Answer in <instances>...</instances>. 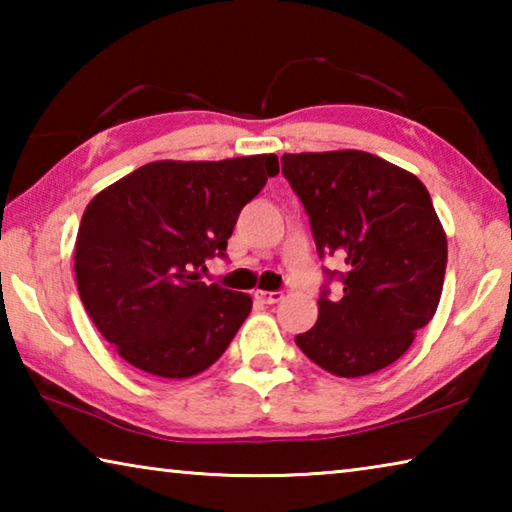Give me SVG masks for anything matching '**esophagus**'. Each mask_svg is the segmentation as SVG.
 I'll return each instance as SVG.
<instances>
[{"label": "esophagus", "instance_id": "obj_1", "mask_svg": "<svg viewBox=\"0 0 512 512\" xmlns=\"http://www.w3.org/2000/svg\"><path fill=\"white\" fill-rule=\"evenodd\" d=\"M255 298L262 302V305H275V302H280L284 298L282 291H262L257 289L255 291Z\"/></svg>", "mask_w": 512, "mask_h": 512}]
</instances>
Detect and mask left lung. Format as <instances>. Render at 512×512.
I'll return each instance as SVG.
<instances>
[{
    "label": "left lung",
    "mask_w": 512,
    "mask_h": 512,
    "mask_svg": "<svg viewBox=\"0 0 512 512\" xmlns=\"http://www.w3.org/2000/svg\"><path fill=\"white\" fill-rule=\"evenodd\" d=\"M320 255L345 262L343 296L318 298L298 348L336 377H366L411 348L443 293L447 237L418 176L366 151L284 153Z\"/></svg>",
    "instance_id": "8db88e82"
}]
</instances>
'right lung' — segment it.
Returning a JSON list of instances; mask_svg holds the SVG:
<instances>
[{
  "mask_svg": "<svg viewBox=\"0 0 512 512\" xmlns=\"http://www.w3.org/2000/svg\"><path fill=\"white\" fill-rule=\"evenodd\" d=\"M277 173L275 153L158 160L92 198L76 235V287L121 359L189 379L221 357L253 298L201 282V271L225 253L241 207Z\"/></svg>",
  "mask_w": 512,
  "mask_h": 512,
  "instance_id": "add662e5",
  "label": "right lung"
}]
</instances>
